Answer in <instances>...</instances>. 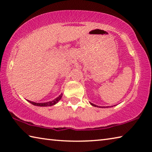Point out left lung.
<instances>
[{"label":"left lung","instance_id":"left-lung-1","mask_svg":"<svg viewBox=\"0 0 152 152\" xmlns=\"http://www.w3.org/2000/svg\"><path fill=\"white\" fill-rule=\"evenodd\" d=\"M92 106H94V107H98V106H96V105H95V104H92V103H91Z\"/></svg>","mask_w":152,"mask_h":152}]
</instances>
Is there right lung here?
<instances>
[{"mask_svg": "<svg viewBox=\"0 0 152 152\" xmlns=\"http://www.w3.org/2000/svg\"><path fill=\"white\" fill-rule=\"evenodd\" d=\"M61 96H62V94H61L59 96L58 98H56V99L53 100L52 101H50L48 102H43V103H37V102H31L30 101H28L30 103H31L33 105H35V106H39V107H48V106H52V105L55 104L57 103V102L60 101L61 99Z\"/></svg>", "mask_w": 152, "mask_h": 152, "instance_id": "1", "label": "right lung"}]
</instances>
